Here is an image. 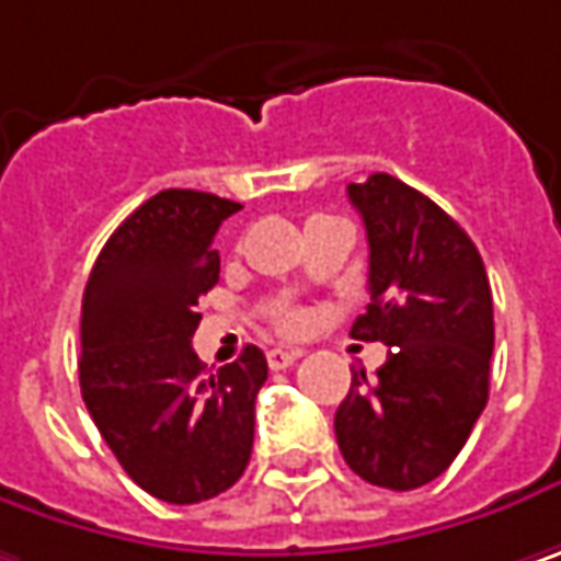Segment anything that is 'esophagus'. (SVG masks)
<instances>
[{
  "mask_svg": "<svg viewBox=\"0 0 561 561\" xmlns=\"http://www.w3.org/2000/svg\"><path fill=\"white\" fill-rule=\"evenodd\" d=\"M295 358H298V352H291V348H270L266 352V362H270L273 371H282V368L295 365Z\"/></svg>",
  "mask_w": 561,
  "mask_h": 561,
  "instance_id": "34e87169",
  "label": "esophagus"
}]
</instances>
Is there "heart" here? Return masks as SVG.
<instances>
[{"label": "heart", "instance_id": "heart-1", "mask_svg": "<svg viewBox=\"0 0 561 561\" xmlns=\"http://www.w3.org/2000/svg\"><path fill=\"white\" fill-rule=\"evenodd\" d=\"M305 323H308V313L298 311V308H288V311L279 317V330H285V333H298Z\"/></svg>", "mask_w": 561, "mask_h": 561}]
</instances>
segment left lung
Segmentation results:
<instances>
[{
    "label": "left lung",
    "instance_id": "left-lung-1",
    "mask_svg": "<svg viewBox=\"0 0 561 561\" xmlns=\"http://www.w3.org/2000/svg\"><path fill=\"white\" fill-rule=\"evenodd\" d=\"M368 234L371 305L352 336L383 343L375 378L352 371L336 442L352 473L393 492L438 479L489 400L492 288L470 234L390 174L348 183Z\"/></svg>",
    "mask_w": 561,
    "mask_h": 561
}]
</instances>
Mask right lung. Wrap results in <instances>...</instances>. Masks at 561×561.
I'll return each mask as SVG.
<instances>
[{
  "label": "right lung",
  "instance_id": "1",
  "mask_svg": "<svg viewBox=\"0 0 561 561\" xmlns=\"http://www.w3.org/2000/svg\"><path fill=\"white\" fill-rule=\"evenodd\" d=\"M241 209L199 190H161L94 260L82 298V400L119 467L149 495L196 505L231 489L253 450L266 355L206 371L190 346L218 282V225Z\"/></svg>",
  "mask_w": 561,
  "mask_h": 561
}]
</instances>
